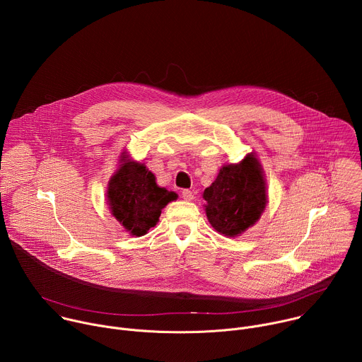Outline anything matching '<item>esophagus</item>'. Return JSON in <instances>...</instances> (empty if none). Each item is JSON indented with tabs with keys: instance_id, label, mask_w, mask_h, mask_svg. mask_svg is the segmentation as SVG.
Wrapping results in <instances>:
<instances>
[{
	"instance_id": "esophagus-1",
	"label": "esophagus",
	"mask_w": 362,
	"mask_h": 362,
	"mask_svg": "<svg viewBox=\"0 0 362 362\" xmlns=\"http://www.w3.org/2000/svg\"><path fill=\"white\" fill-rule=\"evenodd\" d=\"M182 197L185 199V200H192L193 199V192L192 190H189V189H185L183 192H182Z\"/></svg>"
}]
</instances>
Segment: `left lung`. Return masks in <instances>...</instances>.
I'll return each mask as SVG.
<instances>
[{
	"instance_id": "8db88e82",
	"label": "left lung",
	"mask_w": 362,
	"mask_h": 362,
	"mask_svg": "<svg viewBox=\"0 0 362 362\" xmlns=\"http://www.w3.org/2000/svg\"><path fill=\"white\" fill-rule=\"evenodd\" d=\"M206 216L216 232L235 238L253 226L267 208V182L253 153L236 165H225L206 187Z\"/></svg>"
}]
</instances>
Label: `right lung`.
Wrapping results in <instances>:
<instances>
[{"label": "right lung", "mask_w": 362, "mask_h": 362, "mask_svg": "<svg viewBox=\"0 0 362 362\" xmlns=\"http://www.w3.org/2000/svg\"><path fill=\"white\" fill-rule=\"evenodd\" d=\"M120 162L107 187L109 208L127 232L143 236L156 226L162 209L177 194L158 186L156 177L143 163L127 156H122Z\"/></svg>", "instance_id": "right-lung-1"}]
</instances>
